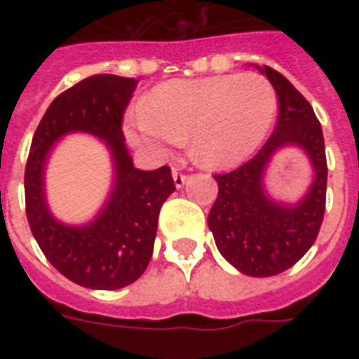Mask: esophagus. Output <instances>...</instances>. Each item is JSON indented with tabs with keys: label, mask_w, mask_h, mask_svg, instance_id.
Listing matches in <instances>:
<instances>
[{
	"label": "esophagus",
	"mask_w": 359,
	"mask_h": 359,
	"mask_svg": "<svg viewBox=\"0 0 359 359\" xmlns=\"http://www.w3.org/2000/svg\"><path fill=\"white\" fill-rule=\"evenodd\" d=\"M186 180H188V175L182 173V171H179V169H175L173 171V182L177 188H182V186L186 184Z\"/></svg>",
	"instance_id": "obj_1"
}]
</instances>
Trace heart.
I'll use <instances>...</instances> for the list:
<instances>
[{
  "mask_svg": "<svg viewBox=\"0 0 359 359\" xmlns=\"http://www.w3.org/2000/svg\"><path fill=\"white\" fill-rule=\"evenodd\" d=\"M278 98L257 74L171 80L152 89L124 123L132 145L165 156L190 135L191 154L210 169L244 162L264 143Z\"/></svg>",
  "mask_w": 359,
  "mask_h": 359,
  "instance_id": "heart-1",
  "label": "heart"
}]
</instances>
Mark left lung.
<instances>
[{
	"instance_id": "1",
	"label": "left lung",
	"mask_w": 359,
	"mask_h": 359,
	"mask_svg": "<svg viewBox=\"0 0 359 359\" xmlns=\"http://www.w3.org/2000/svg\"><path fill=\"white\" fill-rule=\"evenodd\" d=\"M276 89L278 124L270 140L250 162L216 175L218 197L208 214V227L225 261L245 276L268 278L298 262L317 240L326 208V151L320 123L306 98L283 74L257 67ZM296 146L306 152L313 180L296 203L276 202L264 177L275 152Z\"/></svg>"
}]
</instances>
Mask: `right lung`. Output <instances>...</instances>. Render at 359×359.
I'll return each instance as SVG.
<instances>
[{
	"label": "right lung",
	"mask_w": 359,
	"mask_h": 359,
	"mask_svg": "<svg viewBox=\"0 0 359 359\" xmlns=\"http://www.w3.org/2000/svg\"><path fill=\"white\" fill-rule=\"evenodd\" d=\"M137 80L97 74L61 93L46 109L31 141L25 165V214L36 244L52 266L86 289L115 290L134 283L152 257L158 214L175 191L168 165L134 168L121 121ZM89 133L112 156L109 199L91 222H59L47 207L46 165L53 147L69 133Z\"/></svg>",
	"instance_id": "1"
}]
</instances>
